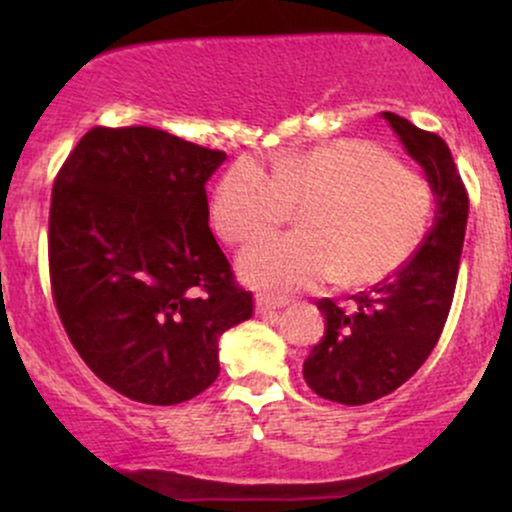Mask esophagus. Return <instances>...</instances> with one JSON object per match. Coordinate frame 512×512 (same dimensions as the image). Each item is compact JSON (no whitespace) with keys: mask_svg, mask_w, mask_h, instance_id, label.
Listing matches in <instances>:
<instances>
[{"mask_svg":"<svg viewBox=\"0 0 512 512\" xmlns=\"http://www.w3.org/2000/svg\"><path fill=\"white\" fill-rule=\"evenodd\" d=\"M289 303H291L289 298H284V296H267V293H260V296H257V301H255V313L257 315L274 313V310L286 308Z\"/></svg>","mask_w":512,"mask_h":512,"instance_id":"esophagus-1","label":"esophagus"}]
</instances>
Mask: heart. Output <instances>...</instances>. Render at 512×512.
Listing matches in <instances>:
<instances>
[{"mask_svg": "<svg viewBox=\"0 0 512 512\" xmlns=\"http://www.w3.org/2000/svg\"><path fill=\"white\" fill-rule=\"evenodd\" d=\"M303 202L305 233L262 240L240 255L248 284L269 291L315 289L332 279L375 284L419 250L433 216L431 187L416 170L363 139H339L281 156L274 173L238 158L216 185L211 219L223 240L250 243Z\"/></svg>", "mask_w": 512, "mask_h": 512, "instance_id": "heart-1", "label": "heart"}]
</instances>
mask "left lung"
<instances>
[{"mask_svg":"<svg viewBox=\"0 0 512 512\" xmlns=\"http://www.w3.org/2000/svg\"><path fill=\"white\" fill-rule=\"evenodd\" d=\"M407 154L424 168L436 219L421 248L395 274L351 296L349 308L317 301L325 337L303 361L310 390L330 402L358 404L390 395L438 344L455 296L469 197L448 144L395 113H383Z\"/></svg>","mask_w":512,"mask_h":512,"instance_id":"1","label":"left lung"}]
</instances>
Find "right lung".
I'll list each match as a JSON object with an SVG mask.
<instances>
[{"label":"right lung","instance_id":"add662e5","mask_svg":"<svg viewBox=\"0 0 512 512\" xmlns=\"http://www.w3.org/2000/svg\"><path fill=\"white\" fill-rule=\"evenodd\" d=\"M216 149L156 127H93L52 185L50 284L69 342L105 385L180 404L219 375V337L252 317L209 228Z\"/></svg>","mask_w":512,"mask_h":512}]
</instances>
